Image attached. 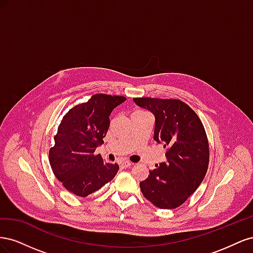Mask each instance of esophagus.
Returning <instances> with one entry per match:
<instances>
[{
	"label": "esophagus",
	"instance_id": "esophagus-1",
	"mask_svg": "<svg viewBox=\"0 0 253 253\" xmlns=\"http://www.w3.org/2000/svg\"><path fill=\"white\" fill-rule=\"evenodd\" d=\"M131 166H132V164L129 163V162H122L121 165H120V167L124 168V169H125V168H128V167H131Z\"/></svg>",
	"mask_w": 253,
	"mask_h": 253
}]
</instances>
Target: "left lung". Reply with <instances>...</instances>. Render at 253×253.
Wrapping results in <instances>:
<instances>
[{"label": "left lung", "mask_w": 253, "mask_h": 253, "mask_svg": "<svg viewBox=\"0 0 253 253\" xmlns=\"http://www.w3.org/2000/svg\"><path fill=\"white\" fill-rule=\"evenodd\" d=\"M154 114V140L167 149V162L139 183L143 196L160 209H175L201 185L209 166V143L196 113L177 99L134 98Z\"/></svg>", "instance_id": "obj_1"}]
</instances>
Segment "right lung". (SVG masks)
Instances as JSON below:
<instances>
[{
    "mask_svg": "<svg viewBox=\"0 0 253 253\" xmlns=\"http://www.w3.org/2000/svg\"><path fill=\"white\" fill-rule=\"evenodd\" d=\"M126 100L124 96L93 95L68 111L59 125L49 164L57 179L75 195L94 193L117 174V164H105L94 153L108 133L112 111Z\"/></svg>",
    "mask_w": 253,
    "mask_h": 253,
    "instance_id": "add662e5",
    "label": "right lung"
}]
</instances>
